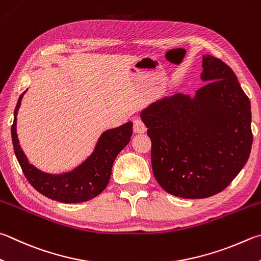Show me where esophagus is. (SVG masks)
Wrapping results in <instances>:
<instances>
[{
	"label": "esophagus",
	"mask_w": 261,
	"mask_h": 261,
	"mask_svg": "<svg viewBox=\"0 0 261 261\" xmlns=\"http://www.w3.org/2000/svg\"><path fill=\"white\" fill-rule=\"evenodd\" d=\"M132 122H134V131L137 132V134H144V132L147 130L144 121L141 120L140 117H134Z\"/></svg>",
	"instance_id": "esophagus-1"
}]
</instances>
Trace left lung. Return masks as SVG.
I'll list each match as a JSON object with an SVG mask.
<instances>
[{
  "mask_svg": "<svg viewBox=\"0 0 261 261\" xmlns=\"http://www.w3.org/2000/svg\"><path fill=\"white\" fill-rule=\"evenodd\" d=\"M195 97L176 93L141 112L151 140V168L164 191L205 198L233 181L252 146L250 100L228 65L203 56Z\"/></svg>",
  "mask_w": 261,
  "mask_h": 261,
  "instance_id": "left-lung-1",
  "label": "left lung"
}]
</instances>
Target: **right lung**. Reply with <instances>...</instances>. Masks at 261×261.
Here are the masks:
<instances>
[{"label": "right lung", "instance_id": "add662e5", "mask_svg": "<svg viewBox=\"0 0 261 261\" xmlns=\"http://www.w3.org/2000/svg\"><path fill=\"white\" fill-rule=\"evenodd\" d=\"M25 92L18 99L11 137L16 158L26 179L42 195L61 203H81L98 196L110 182L112 167L116 156L129 144L132 136V122L103 132L93 153L73 171L63 174L45 173L28 162L19 145L16 131L17 112Z\"/></svg>", "mask_w": 261, "mask_h": 261}]
</instances>
